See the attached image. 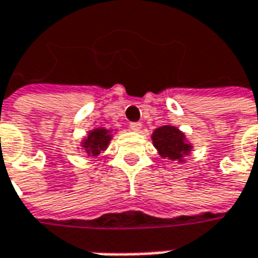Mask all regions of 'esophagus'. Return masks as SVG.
<instances>
[{
  "label": "esophagus",
  "mask_w": 258,
  "mask_h": 258,
  "mask_svg": "<svg viewBox=\"0 0 258 258\" xmlns=\"http://www.w3.org/2000/svg\"><path fill=\"white\" fill-rule=\"evenodd\" d=\"M129 127H131V131H134V132H139V131L142 129V124L139 122H134L129 124Z\"/></svg>",
  "instance_id": "obj_1"
}]
</instances>
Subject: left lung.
I'll return each instance as SVG.
<instances>
[{"mask_svg":"<svg viewBox=\"0 0 258 258\" xmlns=\"http://www.w3.org/2000/svg\"><path fill=\"white\" fill-rule=\"evenodd\" d=\"M151 139L158 155L170 161L184 162L187 155L193 151V144L187 139L186 134L170 123L157 127L152 132Z\"/></svg>","mask_w":258,"mask_h":258,"instance_id":"left-lung-1","label":"left lung"}]
</instances>
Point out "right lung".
I'll use <instances>...</instances> for the list:
<instances>
[{
  "instance_id": "add662e5",
  "label": "right lung",
  "mask_w": 258,
  "mask_h": 258,
  "mask_svg": "<svg viewBox=\"0 0 258 258\" xmlns=\"http://www.w3.org/2000/svg\"><path fill=\"white\" fill-rule=\"evenodd\" d=\"M116 131L106 129V127H96L90 132H87V136L83 138L80 147L88 157H97L98 154L104 152L109 148L110 141L113 139V134ZM78 147V149H80Z\"/></svg>"
}]
</instances>
